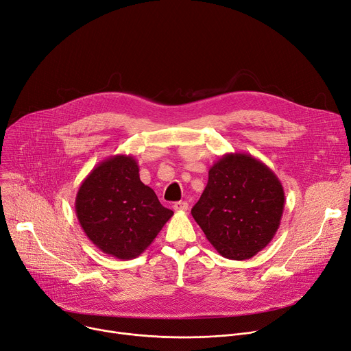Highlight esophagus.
<instances>
[{
    "instance_id": "esophagus-1",
    "label": "esophagus",
    "mask_w": 351,
    "mask_h": 351,
    "mask_svg": "<svg viewBox=\"0 0 351 351\" xmlns=\"http://www.w3.org/2000/svg\"><path fill=\"white\" fill-rule=\"evenodd\" d=\"M173 208H174L176 211H178V213L187 211V210H189V202H185V201H178V202H174Z\"/></svg>"
}]
</instances>
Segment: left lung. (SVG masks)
I'll use <instances>...</instances> for the list:
<instances>
[{
	"instance_id": "left-lung-1",
	"label": "left lung",
	"mask_w": 351,
	"mask_h": 351,
	"mask_svg": "<svg viewBox=\"0 0 351 351\" xmlns=\"http://www.w3.org/2000/svg\"><path fill=\"white\" fill-rule=\"evenodd\" d=\"M285 207L276 174L245 153L223 154L191 214L205 237L228 259H250L275 237Z\"/></svg>"
}]
</instances>
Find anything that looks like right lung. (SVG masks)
Wrapping results in <instances>:
<instances>
[{"label": "right lung", "instance_id": "add662e5", "mask_svg": "<svg viewBox=\"0 0 351 351\" xmlns=\"http://www.w3.org/2000/svg\"><path fill=\"white\" fill-rule=\"evenodd\" d=\"M75 211L97 248L123 261L146 251L174 214L140 181L136 158L126 154L103 160L88 174L77 190Z\"/></svg>", "mask_w": 351, "mask_h": 351}]
</instances>
